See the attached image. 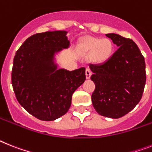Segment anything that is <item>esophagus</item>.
<instances>
[{"mask_svg":"<svg viewBox=\"0 0 152 152\" xmlns=\"http://www.w3.org/2000/svg\"><path fill=\"white\" fill-rule=\"evenodd\" d=\"M92 75V72L91 70L89 68H86V79H90V76Z\"/></svg>","mask_w":152,"mask_h":152,"instance_id":"obj_1","label":"esophagus"}]
</instances>
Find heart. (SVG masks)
<instances>
[{
  "label": "heart",
  "mask_w": 152,
  "mask_h": 152,
  "mask_svg": "<svg viewBox=\"0 0 152 152\" xmlns=\"http://www.w3.org/2000/svg\"><path fill=\"white\" fill-rule=\"evenodd\" d=\"M86 50L94 52V58L96 61H105L111 56L113 52V45L108 39L89 38L84 42Z\"/></svg>",
  "instance_id": "obj_1"
}]
</instances>
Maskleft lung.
Wrapping results in <instances>:
<instances>
[{"label":"left lung","mask_w":152,"mask_h":152,"mask_svg":"<svg viewBox=\"0 0 152 152\" xmlns=\"http://www.w3.org/2000/svg\"><path fill=\"white\" fill-rule=\"evenodd\" d=\"M119 48L102 64H91L92 104L99 114L120 118L141 100L146 83L145 58L133 40L107 34Z\"/></svg>","instance_id":"8db88e82"}]
</instances>
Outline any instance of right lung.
<instances>
[{
	"instance_id": "right-lung-1",
	"label": "right lung",
	"mask_w": 152,
	"mask_h": 152,
	"mask_svg": "<svg viewBox=\"0 0 152 152\" xmlns=\"http://www.w3.org/2000/svg\"><path fill=\"white\" fill-rule=\"evenodd\" d=\"M66 34L55 31L31 35L14 58L11 83L15 96L29 113L45 121L67 113L72 94L86 80L84 67L69 72L52 64L55 52L69 45Z\"/></svg>"
}]
</instances>
